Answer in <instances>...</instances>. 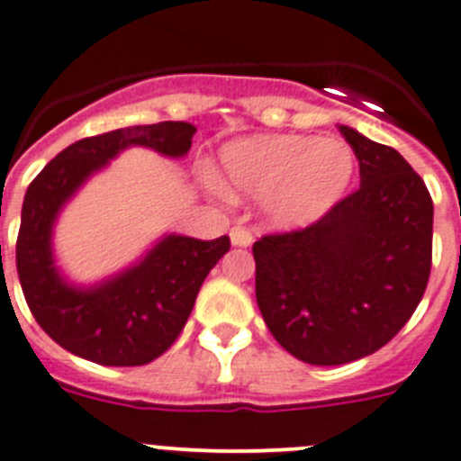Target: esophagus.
<instances>
[{"label":"esophagus","mask_w":461,"mask_h":461,"mask_svg":"<svg viewBox=\"0 0 461 461\" xmlns=\"http://www.w3.org/2000/svg\"><path fill=\"white\" fill-rule=\"evenodd\" d=\"M230 239H231V243H234V246L248 248V246H250V243H252V239H255V236H252V231L248 230V227L236 225V227H231Z\"/></svg>","instance_id":"obj_1"}]
</instances>
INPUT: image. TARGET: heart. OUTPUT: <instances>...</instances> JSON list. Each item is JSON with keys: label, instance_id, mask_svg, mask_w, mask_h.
Segmentation results:
<instances>
[{"label": "heart", "instance_id": "1", "mask_svg": "<svg viewBox=\"0 0 461 461\" xmlns=\"http://www.w3.org/2000/svg\"><path fill=\"white\" fill-rule=\"evenodd\" d=\"M222 172L231 190L267 200L280 227H303L329 213L356 172V156L339 140L261 135L230 144Z\"/></svg>", "mask_w": 461, "mask_h": 461}]
</instances>
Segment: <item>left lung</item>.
<instances>
[{"mask_svg":"<svg viewBox=\"0 0 461 461\" xmlns=\"http://www.w3.org/2000/svg\"><path fill=\"white\" fill-rule=\"evenodd\" d=\"M360 188L301 230L255 246L261 317L280 347L310 365L375 354L402 330L432 271L434 204L425 181L393 147L339 126Z\"/></svg>","mask_w":461,"mask_h":461,"instance_id":"obj_1","label":"left lung"}]
</instances>
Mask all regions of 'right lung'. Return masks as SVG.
I'll return each mask as SVG.
<instances>
[{"label": "right lung", "mask_w": 461, "mask_h": 461, "mask_svg": "<svg viewBox=\"0 0 461 461\" xmlns=\"http://www.w3.org/2000/svg\"><path fill=\"white\" fill-rule=\"evenodd\" d=\"M194 126L160 122L85 138L57 153L29 184L15 264L24 301L41 329L66 351L110 367L147 365L169 349L193 312L202 282L230 250V236L213 240L167 236L142 264L94 289L68 287L50 250L52 222L77 185L131 144L184 156Z\"/></svg>", "instance_id": "obj_1"}]
</instances>
